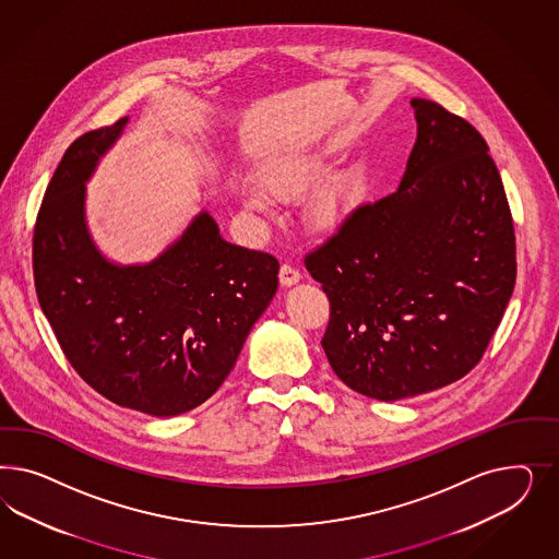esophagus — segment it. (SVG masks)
I'll use <instances>...</instances> for the list:
<instances>
[{"mask_svg": "<svg viewBox=\"0 0 559 559\" xmlns=\"http://www.w3.org/2000/svg\"><path fill=\"white\" fill-rule=\"evenodd\" d=\"M278 278H281V285H283V287H290V285H297V283H299L301 272L297 271L295 266H290V264H283L281 272H278Z\"/></svg>", "mask_w": 559, "mask_h": 559, "instance_id": "34e87169", "label": "esophagus"}]
</instances>
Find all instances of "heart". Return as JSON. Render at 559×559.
Here are the masks:
<instances>
[{"mask_svg": "<svg viewBox=\"0 0 559 559\" xmlns=\"http://www.w3.org/2000/svg\"><path fill=\"white\" fill-rule=\"evenodd\" d=\"M332 147L322 150H290L272 157L266 166L258 171V182L264 192L272 197L285 199L301 194L311 187L316 180H320L330 168ZM353 176L340 174L328 182V187L316 197L311 203V215L320 225H330L338 219L344 201L353 194ZM248 206L264 209V201L260 197H250Z\"/></svg>", "mask_w": 559, "mask_h": 559, "instance_id": "b5f03b06", "label": "heart"}]
</instances>
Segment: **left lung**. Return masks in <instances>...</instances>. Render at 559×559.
<instances>
[{"label":"left lung","mask_w":559,"mask_h":559,"mask_svg":"<svg viewBox=\"0 0 559 559\" xmlns=\"http://www.w3.org/2000/svg\"><path fill=\"white\" fill-rule=\"evenodd\" d=\"M409 104L418 136L397 190L358 204L305 255L330 299V367L381 402L472 371L516 281L512 215L488 143L437 102Z\"/></svg>","instance_id":"obj_1"}]
</instances>
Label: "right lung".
<instances>
[{
  "mask_svg": "<svg viewBox=\"0 0 559 559\" xmlns=\"http://www.w3.org/2000/svg\"><path fill=\"white\" fill-rule=\"evenodd\" d=\"M127 122L78 136L55 169L34 225V287L90 388L168 418L219 390L278 288V260L225 241L206 211L147 264L106 260L85 223V182Z\"/></svg>",
  "mask_w": 559,
  "mask_h": 559,
  "instance_id": "right-lung-1",
  "label": "right lung"
}]
</instances>
